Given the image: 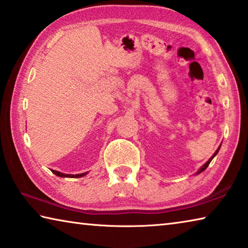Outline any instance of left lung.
I'll return each mask as SVG.
<instances>
[{
	"mask_svg": "<svg viewBox=\"0 0 248 248\" xmlns=\"http://www.w3.org/2000/svg\"><path fill=\"white\" fill-rule=\"evenodd\" d=\"M219 150H220V146H219V148H217V150L216 151V152H215V154H213V155H212V156H211V157H210V158L208 159V162H207V163H204V164H203L202 166H201V169H200V170H199L198 171H197V173H196V174H200V173H201V171H203V170H204L205 169H207V167H208V166H209V164H210V162H211V161H212V158L216 156V155L217 154V152H219Z\"/></svg>",
	"mask_w": 248,
	"mask_h": 248,
	"instance_id": "obj_1",
	"label": "left lung"
}]
</instances>
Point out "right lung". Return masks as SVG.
Wrapping results in <instances>:
<instances>
[{
  "label": "right lung",
  "mask_w": 248,
  "mask_h": 248,
  "mask_svg": "<svg viewBox=\"0 0 248 248\" xmlns=\"http://www.w3.org/2000/svg\"><path fill=\"white\" fill-rule=\"evenodd\" d=\"M51 171L54 175L60 176V177H71V178L83 177V176H85L87 174V173H82V174H78V175H70V174H63V173H61V171H57V170H51Z\"/></svg>",
  "instance_id": "add662e5"
}]
</instances>
